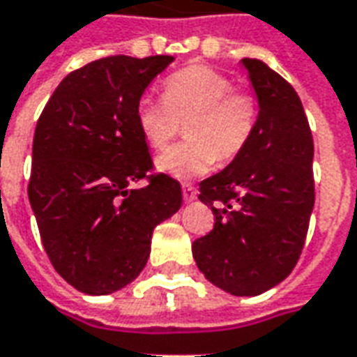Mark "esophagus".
I'll return each instance as SVG.
<instances>
[{
	"instance_id": "esophagus-1",
	"label": "esophagus",
	"mask_w": 357,
	"mask_h": 357,
	"mask_svg": "<svg viewBox=\"0 0 357 357\" xmlns=\"http://www.w3.org/2000/svg\"><path fill=\"white\" fill-rule=\"evenodd\" d=\"M181 191H183V199H185L187 203H189V201H195L197 199L195 187L191 185V183H181Z\"/></svg>"
}]
</instances>
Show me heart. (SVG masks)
<instances>
[{"mask_svg":"<svg viewBox=\"0 0 357 357\" xmlns=\"http://www.w3.org/2000/svg\"><path fill=\"white\" fill-rule=\"evenodd\" d=\"M135 118L154 151L166 149L187 121L189 141L158 156V168L174 178L203 176L214 162H230L248 149L259 121V102L248 91L231 89L230 77L206 66H189L170 75L164 98L141 96Z\"/></svg>","mask_w":357,"mask_h":357,"instance_id":"b5f03b06","label":"heart"}]
</instances>
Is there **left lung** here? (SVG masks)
Wrapping results in <instances>:
<instances>
[{"instance_id":"obj_1","label":"left lung","mask_w":357,"mask_h":357,"mask_svg":"<svg viewBox=\"0 0 357 357\" xmlns=\"http://www.w3.org/2000/svg\"><path fill=\"white\" fill-rule=\"evenodd\" d=\"M259 98L248 149L201 181L214 228L193 241L199 271L234 296H259L291 273L315 204L313 137L298 92L259 59L245 57Z\"/></svg>"}]
</instances>
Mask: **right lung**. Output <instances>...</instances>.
<instances>
[{
  "mask_svg": "<svg viewBox=\"0 0 357 357\" xmlns=\"http://www.w3.org/2000/svg\"><path fill=\"white\" fill-rule=\"evenodd\" d=\"M172 56H109L59 83L40 114L29 199L42 245L61 278L91 296L135 280L153 230L178 213L181 185L151 174L135 108ZM144 178L147 185L131 190Z\"/></svg>",
  "mask_w": 357,
  "mask_h": 357,
  "instance_id": "right-lung-1",
  "label": "right lung"
}]
</instances>
